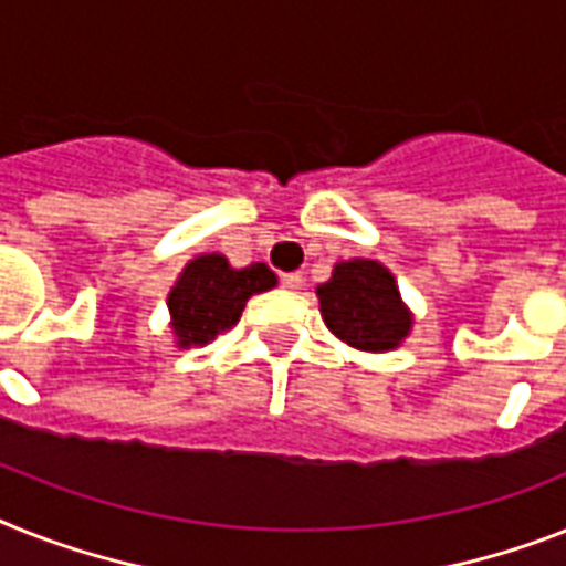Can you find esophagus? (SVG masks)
<instances>
[{
  "mask_svg": "<svg viewBox=\"0 0 566 566\" xmlns=\"http://www.w3.org/2000/svg\"><path fill=\"white\" fill-rule=\"evenodd\" d=\"M280 283H283L289 292H297V289H303V274L289 272V274H283V277H280Z\"/></svg>",
  "mask_w": 566,
  "mask_h": 566,
  "instance_id": "esophagus-1",
  "label": "esophagus"
}]
</instances>
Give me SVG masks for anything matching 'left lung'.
Returning a JSON list of instances; mask_svg holds the SVG:
<instances>
[{
	"label": "left lung",
	"mask_w": 566,
	"mask_h": 566,
	"mask_svg": "<svg viewBox=\"0 0 566 566\" xmlns=\"http://www.w3.org/2000/svg\"><path fill=\"white\" fill-rule=\"evenodd\" d=\"M315 294L326 329L361 353H390L413 329L394 272L378 260H340Z\"/></svg>",
	"instance_id": "8db88e82"
}]
</instances>
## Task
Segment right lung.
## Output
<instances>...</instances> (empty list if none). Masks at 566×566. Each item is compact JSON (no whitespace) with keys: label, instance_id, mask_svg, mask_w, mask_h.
Here are the masks:
<instances>
[{"label":"right lung","instance_id":"1","mask_svg":"<svg viewBox=\"0 0 566 566\" xmlns=\"http://www.w3.org/2000/svg\"><path fill=\"white\" fill-rule=\"evenodd\" d=\"M274 286L277 274L265 263L233 269L226 254L193 256L167 292L172 344L179 349L205 347L237 326L249 297Z\"/></svg>","mask_w":566,"mask_h":566}]
</instances>
